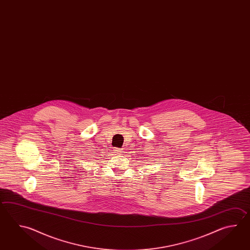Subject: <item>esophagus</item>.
Listing matches in <instances>:
<instances>
[{"mask_svg":"<svg viewBox=\"0 0 250 250\" xmlns=\"http://www.w3.org/2000/svg\"><path fill=\"white\" fill-rule=\"evenodd\" d=\"M122 148H118V147L114 148V152H115L116 154H118V155H121V154H122Z\"/></svg>","mask_w":250,"mask_h":250,"instance_id":"esophagus-1","label":"esophagus"}]
</instances>
